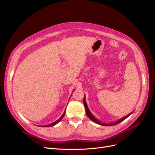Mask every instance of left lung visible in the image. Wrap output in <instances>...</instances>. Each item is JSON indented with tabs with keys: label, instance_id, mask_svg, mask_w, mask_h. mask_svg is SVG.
Segmentation results:
<instances>
[{
	"label": "left lung",
	"instance_id": "obj_1",
	"mask_svg": "<svg viewBox=\"0 0 155 155\" xmlns=\"http://www.w3.org/2000/svg\"><path fill=\"white\" fill-rule=\"evenodd\" d=\"M84 106H85V111H86V114H87V116L88 117V118L90 119L91 120H92V121H94V123L98 124L99 125H101V126H114V125H116L119 123H120V122L123 121L124 120H125L126 118H127L133 112H131L130 114H129L128 115L126 116L125 117L121 118L120 119H119L118 120H116L115 122H114V123H102V122H101L100 120H99L98 119H97L95 117H94V116L92 114L90 110H89L88 107V105L87 104V102H86V101H85V96L84 95Z\"/></svg>",
	"mask_w": 155,
	"mask_h": 155
}]
</instances>
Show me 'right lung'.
<instances>
[{
	"label": "right lung",
	"instance_id": "obj_1",
	"mask_svg": "<svg viewBox=\"0 0 155 155\" xmlns=\"http://www.w3.org/2000/svg\"><path fill=\"white\" fill-rule=\"evenodd\" d=\"M66 110V109H65ZM64 115H65V110H64V112H63V114H62V116L58 119L57 120H56L55 122H54V123H52L51 124H48V125H45V126H41L40 127H52V126H54V125H56V124H58L59 122L63 119V117L64 116Z\"/></svg>",
	"mask_w": 155,
	"mask_h": 155
}]
</instances>
